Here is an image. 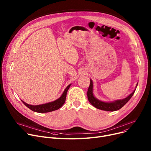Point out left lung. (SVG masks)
Segmentation results:
<instances>
[{
  "instance_id": "obj_1",
  "label": "left lung",
  "mask_w": 151,
  "mask_h": 151,
  "mask_svg": "<svg viewBox=\"0 0 151 151\" xmlns=\"http://www.w3.org/2000/svg\"><path fill=\"white\" fill-rule=\"evenodd\" d=\"M92 88H93L92 81L90 80V85L87 92V96H88V99L89 101L90 102L91 105L93 106H94L95 108L103 111H115L121 109L125 105V104L131 99V98L134 95L136 89V88H135V89L133 91V92H132L129 96H127L126 98L124 99L116 100L114 102H111V103H106V102L101 101L94 97V96H93V93H92Z\"/></svg>"
}]
</instances>
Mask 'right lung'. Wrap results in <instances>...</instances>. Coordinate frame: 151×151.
<instances>
[{
	"label": "right lung",
	"mask_w": 151,
	"mask_h": 151,
	"mask_svg": "<svg viewBox=\"0 0 151 151\" xmlns=\"http://www.w3.org/2000/svg\"><path fill=\"white\" fill-rule=\"evenodd\" d=\"M70 86H71V84L69 85L66 87V88L65 89V91L63 92V93L62 94V95L61 96V97L59 99H58L57 100H56L52 102L43 104V105L34 106V105H28V104L25 103L22 100V101L24 103V105L26 106H27L29 109H30L31 110H32V111H34V112H40V113H45V112H49L54 111L55 110H57L58 109H59L60 108H61L63 106V105L66 100L68 90L69 89Z\"/></svg>",
	"instance_id": "obj_1"
}]
</instances>
